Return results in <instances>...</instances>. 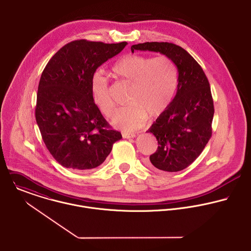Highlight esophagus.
Returning <instances> with one entry per match:
<instances>
[{"label":"esophagus","mask_w":251,"mask_h":251,"mask_svg":"<svg viewBox=\"0 0 251 251\" xmlns=\"http://www.w3.org/2000/svg\"><path fill=\"white\" fill-rule=\"evenodd\" d=\"M122 137L124 139H131V138H135L136 137V134L134 133H127V132H123L122 133Z\"/></svg>","instance_id":"obj_1"}]
</instances>
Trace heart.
<instances>
[{
	"label": "heart",
	"mask_w": 251,
	"mask_h": 251,
	"mask_svg": "<svg viewBox=\"0 0 251 251\" xmlns=\"http://www.w3.org/2000/svg\"><path fill=\"white\" fill-rule=\"evenodd\" d=\"M112 71L118 79L131 83L129 104L116 109L111 116L115 127L137 130L144 125L148 114L157 117L169 106L177 88V69L170 57L129 53L114 64ZM91 92L101 112L109 115L114 103L108 81L99 72L92 78Z\"/></svg>",
	"instance_id": "obj_1"
}]
</instances>
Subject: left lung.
Returning a JSON list of instances; mask_svg holds the SVG:
<instances>
[{"instance_id": "8db88e82", "label": "left lung", "mask_w": 251, "mask_h": 251, "mask_svg": "<svg viewBox=\"0 0 251 251\" xmlns=\"http://www.w3.org/2000/svg\"><path fill=\"white\" fill-rule=\"evenodd\" d=\"M136 50L159 51L177 66L176 96L148 131L158 143L149 165L166 172L181 171L200 156L212 135L214 104L208 79L198 61L180 46L146 42L131 47L132 52Z\"/></svg>"}]
</instances>
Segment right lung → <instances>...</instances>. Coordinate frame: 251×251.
<instances>
[{"label":"right lung","instance_id":"obj_1","mask_svg":"<svg viewBox=\"0 0 251 251\" xmlns=\"http://www.w3.org/2000/svg\"><path fill=\"white\" fill-rule=\"evenodd\" d=\"M126 45L75 40L58 50L44 68L35 117L48 151L61 166L96 168L122 139L95 103L91 82L97 68Z\"/></svg>","mask_w":251,"mask_h":251}]
</instances>
